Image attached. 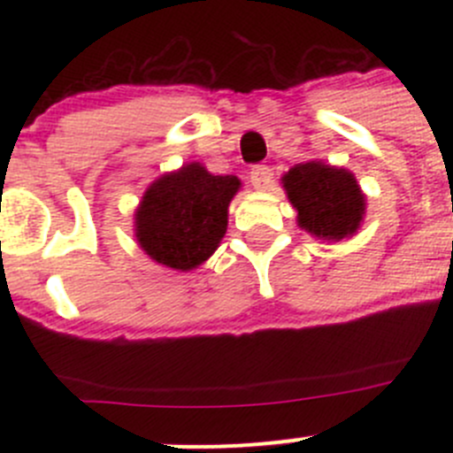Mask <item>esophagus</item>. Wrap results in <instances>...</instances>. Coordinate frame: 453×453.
<instances>
[{"mask_svg":"<svg viewBox=\"0 0 453 453\" xmlns=\"http://www.w3.org/2000/svg\"><path fill=\"white\" fill-rule=\"evenodd\" d=\"M250 181H252L256 190L267 188V184L272 181V168L265 166V164H254V166L250 168Z\"/></svg>","mask_w":453,"mask_h":453,"instance_id":"esophagus-1","label":"esophagus"}]
</instances>
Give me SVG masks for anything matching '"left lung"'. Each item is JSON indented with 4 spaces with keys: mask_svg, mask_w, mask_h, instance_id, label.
Instances as JSON below:
<instances>
[{
    "mask_svg": "<svg viewBox=\"0 0 453 453\" xmlns=\"http://www.w3.org/2000/svg\"><path fill=\"white\" fill-rule=\"evenodd\" d=\"M300 227L319 239L340 241L353 234L364 214V195L344 168L322 162L298 164L282 177Z\"/></svg>",
    "mask_w": 453,
    "mask_h": 453,
    "instance_id": "obj_1",
    "label": "left lung"
}]
</instances>
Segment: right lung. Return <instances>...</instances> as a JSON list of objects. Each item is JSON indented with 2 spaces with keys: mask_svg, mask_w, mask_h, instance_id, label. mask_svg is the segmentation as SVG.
<instances>
[{
  "mask_svg": "<svg viewBox=\"0 0 453 453\" xmlns=\"http://www.w3.org/2000/svg\"><path fill=\"white\" fill-rule=\"evenodd\" d=\"M241 181L210 175L199 164L164 175L146 190L135 236L142 250L166 267L188 272L217 250L227 230V205Z\"/></svg>",
  "mask_w": 453,
  "mask_h": 453,
  "instance_id": "add662e5",
  "label": "right lung"
}]
</instances>
